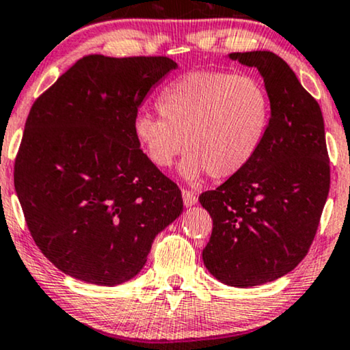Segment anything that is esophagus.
<instances>
[{
    "mask_svg": "<svg viewBox=\"0 0 350 350\" xmlns=\"http://www.w3.org/2000/svg\"><path fill=\"white\" fill-rule=\"evenodd\" d=\"M181 194H183V202L186 207H191L198 202V196L194 191H189V189H181Z\"/></svg>",
    "mask_w": 350,
    "mask_h": 350,
    "instance_id": "obj_1",
    "label": "esophagus"
}]
</instances>
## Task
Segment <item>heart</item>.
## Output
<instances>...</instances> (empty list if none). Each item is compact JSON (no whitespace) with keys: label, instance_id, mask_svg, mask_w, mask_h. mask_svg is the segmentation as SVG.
<instances>
[{"label":"heart","instance_id":"obj_1","mask_svg":"<svg viewBox=\"0 0 350 350\" xmlns=\"http://www.w3.org/2000/svg\"><path fill=\"white\" fill-rule=\"evenodd\" d=\"M162 117L138 114L136 142L159 169L174 164L185 146L181 174L225 180L256 157L270 125L271 103L264 83L251 75L196 70L181 75L157 101Z\"/></svg>","mask_w":350,"mask_h":350}]
</instances>
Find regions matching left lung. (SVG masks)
Returning a JSON list of instances; mask_svg holds the SVG:
<instances>
[{
  "label": "left lung",
  "instance_id": "obj_1",
  "mask_svg": "<svg viewBox=\"0 0 350 350\" xmlns=\"http://www.w3.org/2000/svg\"><path fill=\"white\" fill-rule=\"evenodd\" d=\"M230 57L264 77L271 117L256 157L199 196L214 224L202 260L221 283L251 288L307 256L328 198L329 157L321 109L291 67L271 51Z\"/></svg>",
  "mask_w": 350,
  "mask_h": 350
}]
</instances>
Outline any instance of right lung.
Masks as SVG:
<instances>
[{
    "label": "right lung",
    "instance_id": "obj_1",
    "mask_svg": "<svg viewBox=\"0 0 350 350\" xmlns=\"http://www.w3.org/2000/svg\"><path fill=\"white\" fill-rule=\"evenodd\" d=\"M176 67L165 56L88 54L31 106L14 186L35 244L64 273L125 283L183 212L180 188L133 131L149 90Z\"/></svg>",
    "mask_w": 350,
    "mask_h": 350
}]
</instances>
